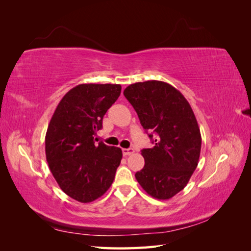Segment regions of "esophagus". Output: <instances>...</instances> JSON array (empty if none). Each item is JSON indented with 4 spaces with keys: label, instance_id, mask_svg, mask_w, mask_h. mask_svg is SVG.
<instances>
[{
    "label": "esophagus",
    "instance_id": "esophagus-1",
    "mask_svg": "<svg viewBox=\"0 0 251 251\" xmlns=\"http://www.w3.org/2000/svg\"><path fill=\"white\" fill-rule=\"evenodd\" d=\"M134 153V150L133 149H123V154L124 156H128V155H132Z\"/></svg>",
    "mask_w": 251,
    "mask_h": 251
}]
</instances>
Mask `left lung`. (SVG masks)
Listing matches in <instances>:
<instances>
[{
  "label": "left lung",
  "mask_w": 251,
  "mask_h": 251,
  "mask_svg": "<svg viewBox=\"0 0 251 251\" xmlns=\"http://www.w3.org/2000/svg\"><path fill=\"white\" fill-rule=\"evenodd\" d=\"M124 95L154 143L141 151L144 166L135 177L153 198L171 199L186 186L199 162L201 134L191 104L180 91L159 80L132 83Z\"/></svg>",
  "instance_id": "obj_1"
}]
</instances>
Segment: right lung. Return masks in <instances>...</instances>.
Returning <instances> with one entry per match:
<instances>
[{
  "label": "right lung",
  "instance_id": "right-lung-1",
  "mask_svg": "<svg viewBox=\"0 0 251 251\" xmlns=\"http://www.w3.org/2000/svg\"><path fill=\"white\" fill-rule=\"evenodd\" d=\"M120 92V85L81 83L66 93L50 120L45 138L49 169L62 191L78 202L98 199L115 178L123 151L95 143L94 136Z\"/></svg>",
  "mask_w": 251,
  "mask_h": 251
}]
</instances>
